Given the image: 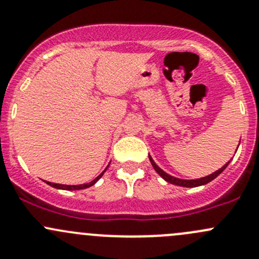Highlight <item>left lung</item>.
Instances as JSON below:
<instances>
[{
    "instance_id": "left-lung-1",
    "label": "left lung",
    "mask_w": 259,
    "mask_h": 259,
    "mask_svg": "<svg viewBox=\"0 0 259 259\" xmlns=\"http://www.w3.org/2000/svg\"><path fill=\"white\" fill-rule=\"evenodd\" d=\"M237 149H238V148H237ZM149 160H150L151 165H153V168L155 169L156 173H158L159 176H160L164 180H165V182L170 183V184H174V185H179V187H185V188H195V187H200V185L208 184V183L211 182V180L215 179L217 177H218L219 174H221L222 171H223L224 169H226L227 166H228V164L231 163V160H229L228 163L224 164V165L222 166L221 169H218V170L214 171V173L209 174V176L203 177V178H199V179H180V178H176V177L170 176V174L165 173V171H164L163 169L159 168V166L156 165V163L153 160V158H151L150 155H149Z\"/></svg>"
}]
</instances>
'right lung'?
Masks as SVG:
<instances>
[{
    "mask_svg": "<svg viewBox=\"0 0 259 259\" xmlns=\"http://www.w3.org/2000/svg\"><path fill=\"white\" fill-rule=\"evenodd\" d=\"M109 164H110V163H109ZM108 168H109V165L106 166L105 170H104L103 173L100 174V176H98V177H96L95 179L91 180L90 183H86V184H80V185H65V184H56V183H50V182H46V183H48L49 185H51V187L56 188V189H64V190H80V189H85V188H90V187H93V185L95 184V183L98 182V180L100 179L101 177L104 176V173H105L106 169H108Z\"/></svg>",
    "mask_w": 259,
    "mask_h": 259,
    "instance_id": "add662e5",
    "label": "right lung"
}]
</instances>
